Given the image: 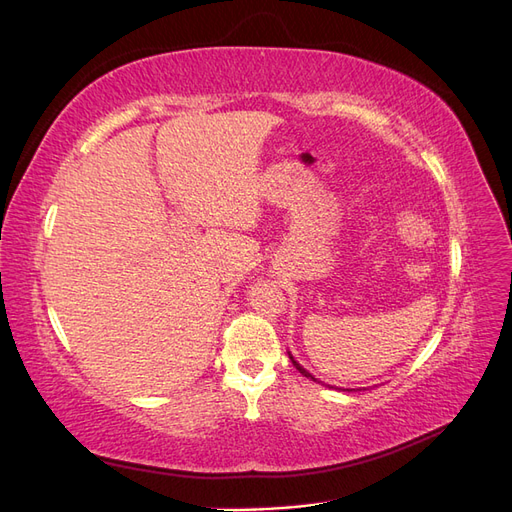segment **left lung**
<instances>
[{
	"label": "left lung",
	"mask_w": 512,
	"mask_h": 512,
	"mask_svg": "<svg viewBox=\"0 0 512 512\" xmlns=\"http://www.w3.org/2000/svg\"><path fill=\"white\" fill-rule=\"evenodd\" d=\"M290 359H292V356H290ZM292 363H294V367H297V369H299V371H301V374H303V376H305V378H312V380H314V382H318V380H316V378H314V376H312V374H307V371H305V369H303V367H301V365H299V363H297V361H294V359H292Z\"/></svg>",
	"instance_id": "left-lung-1"
}]
</instances>
